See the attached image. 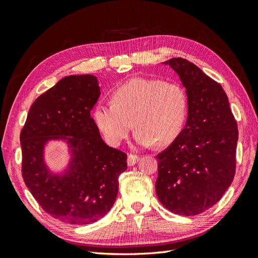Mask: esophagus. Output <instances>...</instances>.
<instances>
[{"label": "esophagus", "mask_w": 258, "mask_h": 258, "mask_svg": "<svg viewBox=\"0 0 258 258\" xmlns=\"http://www.w3.org/2000/svg\"><path fill=\"white\" fill-rule=\"evenodd\" d=\"M139 161H140V156H138V155L130 154V155L127 156V165H128V166L135 165V164L138 163Z\"/></svg>", "instance_id": "1"}]
</instances>
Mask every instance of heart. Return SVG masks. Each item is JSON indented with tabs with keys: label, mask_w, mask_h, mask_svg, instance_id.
<instances>
[{
	"label": "heart",
	"mask_w": 258,
	"mask_h": 258,
	"mask_svg": "<svg viewBox=\"0 0 258 258\" xmlns=\"http://www.w3.org/2000/svg\"><path fill=\"white\" fill-rule=\"evenodd\" d=\"M112 104H97L93 119L108 144L117 146L133 125L141 146H168L182 134L188 115L184 87L158 79H133L112 92Z\"/></svg>",
	"instance_id": "1"
}]
</instances>
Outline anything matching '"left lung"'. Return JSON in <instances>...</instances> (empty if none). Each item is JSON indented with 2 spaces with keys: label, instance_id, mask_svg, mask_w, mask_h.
<instances>
[{
  "label": "left lung",
  "instance_id": "left-lung-1",
  "mask_svg": "<svg viewBox=\"0 0 258 258\" xmlns=\"http://www.w3.org/2000/svg\"><path fill=\"white\" fill-rule=\"evenodd\" d=\"M163 64L182 81L188 115L179 138L156 156L155 189L168 211L194 216L215 205L233 182L237 123L221 84L185 58Z\"/></svg>",
  "mask_w": 258,
  "mask_h": 258
}]
</instances>
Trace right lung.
Returning a JSON list of instances; mask_svg holds the SVG:
<instances>
[{
  "label": "right lung",
  "instance_id": "obj_1",
  "mask_svg": "<svg viewBox=\"0 0 258 258\" xmlns=\"http://www.w3.org/2000/svg\"><path fill=\"white\" fill-rule=\"evenodd\" d=\"M100 94L96 76H65L32 104L20 135L27 188L47 214L72 225L106 215L116 200L119 174L127 168V155L105 144L91 116ZM51 140L69 147L70 162L61 174L44 160Z\"/></svg>",
  "mask_w": 258,
  "mask_h": 258
}]
</instances>
